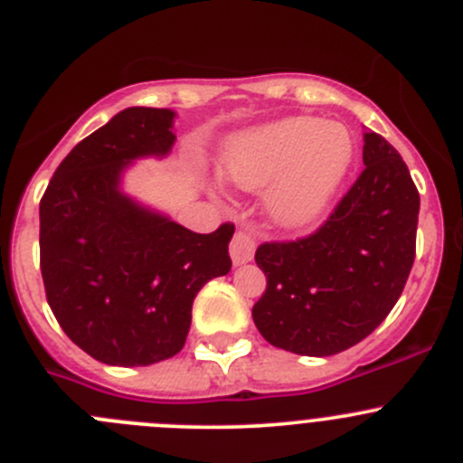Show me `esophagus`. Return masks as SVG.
I'll return each instance as SVG.
<instances>
[{"label": "esophagus", "mask_w": 463, "mask_h": 463, "mask_svg": "<svg viewBox=\"0 0 463 463\" xmlns=\"http://www.w3.org/2000/svg\"><path fill=\"white\" fill-rule=\"evenodd\" d=\"M255 255V237L253 232L244 231V228H240V231L232 235V241H231V258L235 264H246V261L253 260Z\"/></svg>", "instance_id": "esophagus-1"}]
</instances>
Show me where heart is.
<instances>
[{"label":"heart","instance_id":"1","mask_svg":"<svg viewBox=\"0 0 463 463\" xmlns=\"http://www.w3.org/2000/svg\"><path fill=\"white\" fill-rule=\"evenodd\" d=\"M352 161L354 141L343 125L296 116L232 138L219 170L237 188H266V214L278 226L305 228L329 208Z\"/></svg>","mask_w":463,"mask_h":463}]
</instances>
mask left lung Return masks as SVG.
<instances>
[{
  "label": "left lung",
  "mask_w": 463,
  "mask_h": 463,
  "mask_svg": "<svg viewBox=\"0 0 463 463\" xmlns=\"http://www.w3.org/2000/svg\"><path fill=\"white\" fill-rule=\"evenodd\" d=\"M363 172L318 231L266 241L253 320L270 345L334 356L372 334L403 293L417 253L419 190L401 154L367 132Z\"/></svg>",
  "instance_id": "left-lung-1"
}]
</instances>
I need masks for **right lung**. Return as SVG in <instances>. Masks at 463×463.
I'll use <instances>...</instances> for the list:
<instances>
[{"instance_id":"1","label":"right lung","mask_w":463,"mask_h":463,"mask_svg":"<svg viewBox=\"0 0 463 463\" xmlns=\"http://www.w3.org/2000/svg\"><path fill=\"white\" fill-rule=\"evenodd\" d=\"M172 120L170 109H123L67 154L40 202L46 300L64 334L107 365L179 354L194 298L232 264V223L202 235L120 193L134 158L170 152Z\"/></svg>"}]
</instances>
